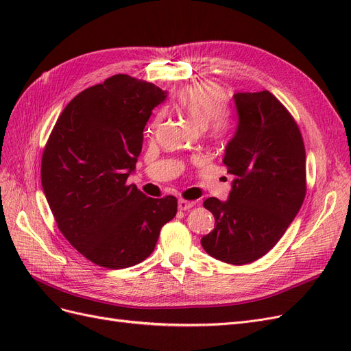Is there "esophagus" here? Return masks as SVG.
I'll use <instances>...</instances> for the list:
<instances>
[{
  "mask_svg": "<svg viewBox=\"0 0 351 351\" xmlns=\"http://www.w3.org/2000/svg\"><path fill=\"white\" fill-rule=\"evenodd\" d=\"M193 206H195L193 202H189V200H184V199L178 200V209L180 210H189V209H192Z\"/></svg>",
  "mask_w": 351,
  "mask_h": 351,
  "instance_id": "1",
  "label": "esophagus"
}]
</instances>
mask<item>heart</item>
Listing matches in <instances>:
<instances>
[{
  "label": "heart",
  "instance_id": "b5f03b06",
  "mask_svg": "<svg viewBox=\"0 0 351 351\" xmlns=\"http://www.w3.org/2000/svg\"><path fill=\"white\" fill-rule=\"evenodd\" d=\"M176 107L184 112L199 127H208L209 133L221 139L230 129V119L224 112L227 107V93L215 82H200L190 84L177 93ZM161 117L156 115L149 130L158 125Z\"/></svg>",
  "mask_w": 351,
  "mask_h": 351
}]
</instances>
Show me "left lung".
<instances>
[{
    "instance_id": "left-lung-1",
    "label": "left lung",
    "mask_w": 351,
    "mask_h": 351,
    "mask_svg": "<svg viewBox=\"0 0 351 351\" xmlns=\"http://www.w3.org/2000/svg\"><path fill=\"white\" fill-rule=\"evenodd\" d=\"M232 99L239 124L222 162L236 178L226 202H204L215 228L200 243L212 258L244 265L267 254L300 210L306 152L291 114L271 92H239Z\"/></svg>"
}]
</instances>
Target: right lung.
Returning <instances> with one entry per match:
<instances>
[{
  "mask_svg": "<svg viewBox=\"0 0 351 351\" xmlns=\"http://www.w3.org/2000/svg\"><path fill=\"white\" fill-rule=\"evenodd\" d=\"M167 92L115 74L76 95L61 112L42 155L40 180L57 226L71 246L110 269L154 252L177 199H152L127 178L142 151L143 129Z\"/></svg>",
  "mask_w": 351,
  "mask_h": 351,
  "instance_id": "obj_1",
  "label": "right lung"
}]
</instances>
